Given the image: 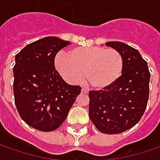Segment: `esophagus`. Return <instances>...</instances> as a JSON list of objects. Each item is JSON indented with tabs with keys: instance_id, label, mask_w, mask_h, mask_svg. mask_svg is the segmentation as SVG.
<instances>
[{
	"instance_id": "34e87169",
	"label": "esophagus",
	"mask_w": 160,
	"mask_h": 160,
	"mask_svg": "<svg viewBox=\"0 0 160 160\" xmlns=\"http://www.w3.org/2000/svg\"><path fill=\"white\" fill-rule=\"evenodd\" d=\"M81 93H82V94H88V91L87 89H85V88H82V89H81Z\"/></svg>"
}]
</instances>
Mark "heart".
Segmentation results:
<instances>
[{
  "label": "heart",
  "instance_id": "heart-1",
  "mask_svg": "<svg viewBox=\"0 0 160 160\" xmlns=\"http://www.w3.org/2000/svg\"><path fill=\"white\" fill-rule=\"evenodd\" d=\"M60 75L71 84L85 78L98 90L106 89L121 78L124 61L119 51L104 46L75 47L68 53L60 52L54 59Z\"/></svg>",
  "mask_w": 160,
  "mask_h": 160
}]
</instances>
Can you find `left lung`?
I'll return each mask as SVG.
<instances>
[{"mask_svg":"<svg viewBox=\"0 0 160 160\" xmlns=\"http://www.w3.org/2000/svg\"><path fill=\"white\" fill-rule=\"evenodd\" d=\"M121 52L124 67L121 78L103 90L89 91V118L101 132L116 134L133 127L147 107L150 73L147 62L135 48L118 41L107 42Z\"/></svg>","mask_w":160,"mask_h":160,"instance_id":"1","label":"left lung"}]
</instances>
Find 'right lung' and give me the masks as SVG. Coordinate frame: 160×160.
I'll list each match as a JSON object with an SVG mask.
<instances>
[{
    "instance_id": "right-lung-1",
    "label": "right lung",
    "mask_w": 160,
    "mask_h": 160,
    "mask_svg": "<svg viewBox=\"0 0 160 160\" xmlns=\"http://www.w3.org/2000/svg\"><path fill=\"white\" fill-rule=\"evenodd\" d=\"M70 44L46 37L25 46L15 56V105L22 120L38 131L60 127L80 94L81 88L67 84L54 67L56 53Z\"/></svg>"
}]
</instances>
